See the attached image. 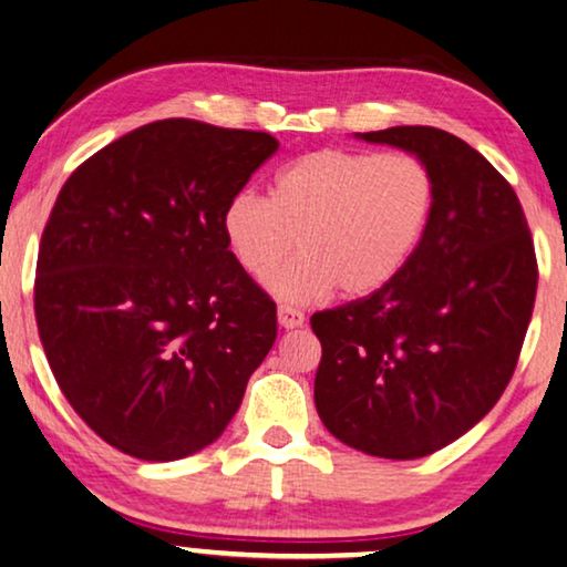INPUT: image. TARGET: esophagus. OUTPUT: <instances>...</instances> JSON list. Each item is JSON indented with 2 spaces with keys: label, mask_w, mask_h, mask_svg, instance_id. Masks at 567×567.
<instances>
[{
  "label": "esophagus",
  "mask_w": 567,
  "mask_h": 567,
  "mask_svg": "<svg viewBox=\"0 0 567 567\" xmlns=\"http://www.w3.org/2000/svg\"><path fill=\"white\" fill-rule=\"evenodd\" d=\"M277 323L287 328V331H292V328H300L302 323H306V316H302L298 308L280 306V308H277Z\"/></svg>",
  "instance_id": "obj_1"
}]
</instances>
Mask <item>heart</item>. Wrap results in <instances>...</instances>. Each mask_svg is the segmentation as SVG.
<instances>
[{
    "instance_id": "1",
    "label": "heart",
    "mask_w": 567,
    "mask_h": 567,
    "mask_svg": "<svg viewBox=\"0 0 567 567\" xmlns=\"http://www.w3.org/2000/svg\"><path fill=\"white\" fill-rule=\"evenodd\" d=\"M435 185L408 152H308L275 177L272 198L241 190L221 216L224 236L244 272L287 302H312L338 287L364 298L408 265L433 214Z\"/></svg>"
}]
</instances>
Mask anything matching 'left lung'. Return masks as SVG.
Returning a JSON list of instances; mask_svg holds the SVG:
<instances>
[{
  "label": "left lung",
  "instance_id": "left-lung-1",
  "mask_svg": "<svg viewBox=\"0 0 567 567\" xmlns=\"http://www.w3.org/2000/svg\"><path fill=\"white\" fill-rule=\"evenodd\" d=\"M359 137L425 163L433 214L382 290L310 318L323 346L316 408L341 443L412 461L499 402L535 308V244L512 185L455 134L390 126Z\"/></svg>",
  "mask_w": 567,
  "mask_h": 567
}]
</instances>
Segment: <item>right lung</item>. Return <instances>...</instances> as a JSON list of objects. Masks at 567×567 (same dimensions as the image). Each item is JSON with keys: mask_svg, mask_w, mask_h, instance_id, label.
Segmentation results:
<instances>
[{"mask_svg": "<svg viewBox=\"0 0 567 567\" xmlns=\"http://www.w3.org/2000/svg\"><path fill=\"white\" fill-rule=\"evenodd\" d=\"M280 142L163 120L79 165L42 231L35 318L71 408L116 451L177 461L224 433L277 308L221 216Z\"/></svg>", "mask_w": 567, "mask_h": 567, "instance_id": "obj_1", "label": "right lung"}]
</instances>
